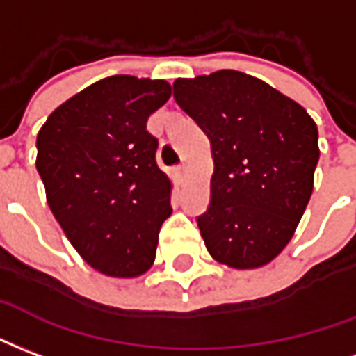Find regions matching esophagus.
<instances>
[{
  "label": "esophagus",
  "instance_id": "esophagus-1",
  "mask_svg": "<svg viewBox=\"0 0 356 356\" xmlns=\"http://www.w3.org/2000/svg\"><path fill=\"white\" fill-rule=\"evenodd\" d=\"M186 172H188V167H186V165L176 167V176H178V180L180 181H184V178H186Z\"/></svg>",
  "mask_w": 356,
  "mask_h": 356
}]
</instances>
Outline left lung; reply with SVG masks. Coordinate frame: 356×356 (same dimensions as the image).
<instances>
[{
    "label": "left lung",
    "mask_w": 356,
    "mask_h": 356,
    "mask_svg": "<svg viewBox=\"0 0 356 356\" xmlns=\"http://www.w3.org/2000/svg\"><path fill=\"white\" fill-rule=\"evenodd\" d=\"M207 132L214 172L197 225L209 254L235 269L267 266L294 237L313 193L318 131L302 106L237 70L175 81Z\"/></svg>",
    "instance_id": "8db88e82"
}]
</instances>
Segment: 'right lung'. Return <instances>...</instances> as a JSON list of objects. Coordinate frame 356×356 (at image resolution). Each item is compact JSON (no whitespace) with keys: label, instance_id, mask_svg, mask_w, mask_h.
Masks as SVG:
<instances>
[{"label":"right lung","instance_id":"right-lung-1","mask_svg":"<svg viewBox=\"0 0 356 356\" xmlns=\"http://www.w3.org/2000/svg\"><path fill=\"white\" fill-rule=\"evenodd\" d=\"M170 90L165 79L104 77L60 104L38 134L47 203L79 256L108 277L146 273L172 212V181L146 129Z\"/></svg>","mask_w":356,"mask_h":356}]
</instances>
